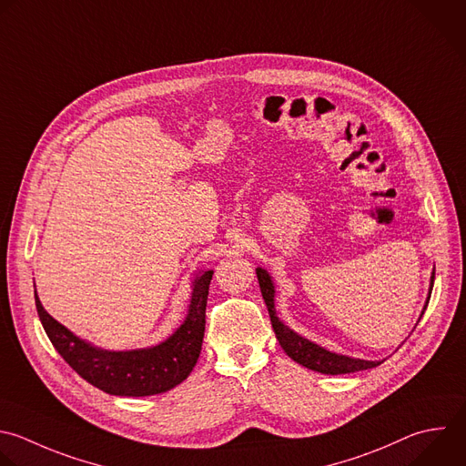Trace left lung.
<instances>
[{"label":"left lung","mask_w":466,"mask_h":466,"mask_svg":"<svg viewBox=\"0 0 466 466\" xmlns=\"http://www.w3.org/2000/svg\"><path fill=\"white\" fill-rule=\"evenodd\" d=\"M258 274V281H259V289H261V296L267 303L268 309V317L272 322V329L276 333V339L279 342V346L283 348V351L298 364L324 373V375H344V373H355V371H362V370H371L377 368L380 362H371V360H360V359H350L344 355H337L331 353L313 342H309L307 339L298 337L292 329H289L287 326H283L274 311V285L270 281V276L267 274V270L263 268H256ZM433 279H435V272L431 274V285H430V294H431V287H433ZM430 299H426L428 305ZM424 305V309H426ZM424 315V311H422Z\"/></svg>","instance_id":"left-lung-1"}]
</instances>
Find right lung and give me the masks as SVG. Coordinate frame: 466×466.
Instances as JSON below:
<instances>
[{
  "label": "right lung",
  "mask_w": 466,
  "mask_h": 466,
  "mask_svg": "<svg viewBox=\"0 0 466 466\" xmlns=\"http://www.w3.org/2000/svg\"><path fill=\"white\" fill-rule=\"evenodd\" d=\"M214 270L194 281L190 313L185 324L163 344L137 351H102L76 339L35 301L42 326L62 359L89 384L118 397H146L168 391L194 370L205 337V311Z\"/></svg>",
  "instance_id": "obj_1"
}]
</instances>
